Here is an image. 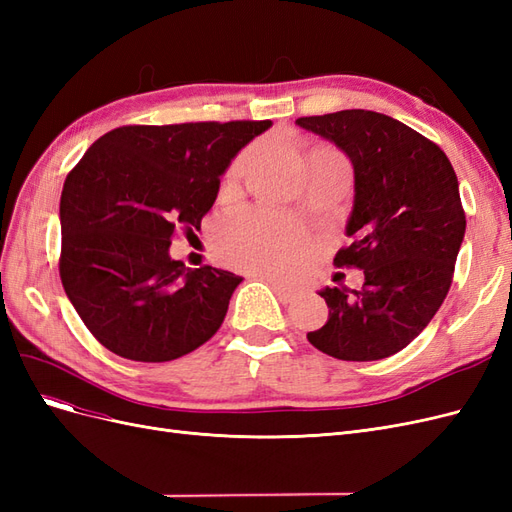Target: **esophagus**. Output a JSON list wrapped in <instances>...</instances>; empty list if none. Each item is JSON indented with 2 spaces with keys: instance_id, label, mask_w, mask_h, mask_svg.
Returning a JSON list of instances; mask_svg holds the SVG:
<instances>
[{
  "instance_id": "1",
  "label": "esophagus",
  "mask_w": 512,
  "mask_h": 512,
  "mask_svg": "<svg viewBox=\"0 0 512 512\" xmlns=\"http://www.w3.org/2000/svg\"><path fill=\"white\" fill-rule=\"evenodd\" d=\"M254 275H256V277H260V280H265V282L273 288V292L277 294V297H280V301L290 303L294 297H297V288H292V286L284 284L282 280H277V277L267 275V273H254Z\"/></svg>"
}]
</instances>
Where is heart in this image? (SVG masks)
Masks as SVG:
<instances>
[{
    "instance_id": "b5f03b06",
    "label": "heart",
    "mask_w": 512,
    "mask_h": 512,
    "mask_svg": "<svg viewBox=\"0 0 512 512\" xmlns=\"http://www.w3.org/2000/svg\"><path fill=\"white\" fill-rule=\"evenodd\" d=\"M245 156L228 170V179H237ZM218 247L224 258L239 269L273 275H290L312 256L314 241L286 215L269 209H252L218 230Z\"/></svg>"
}]
</instances>
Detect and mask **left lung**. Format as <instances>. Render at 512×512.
<instances>
[{
    "label": "left lung",
    "instance_id": "obj_1",
    "mask_svg": "<svg viewBox=\"0 0 512 512\" xmlns=\"http://www.w3.org/2000/svg\"><path fill=\"white\" fill-rule=\"evenodd\" d=\"M297 126L352 162V243L333 262L365 273L361 290H320L329 320L307 339L342 361L386 359L427 327L451 288L466 235L457 175L436 143L389 115L352 108Z\"/></svg>",
    "mask_w": 512,
    "mask_h": 512
}]
</instances>
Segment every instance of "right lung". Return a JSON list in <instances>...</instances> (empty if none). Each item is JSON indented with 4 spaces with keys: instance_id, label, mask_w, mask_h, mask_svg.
<instances>
[{
    "instance_id": "right-lung-1",
    "label": "right lung",
    "mask_w": 512,
    "mask_h": 512,
    "mask_svg": "<svg viewBox=\"0 0 512 512\" xmlns=\"http://www.w3.org/2000/svg\"><path fill=\"white\" fill-rule=\"evenodd\" d=\"M271 121L123 126L100 136L64 183L59 275L85 327L130 361L164 363L222 327L243 277L168 254L200 228L230 160Z\"/></svg>"
}]
</instances>
